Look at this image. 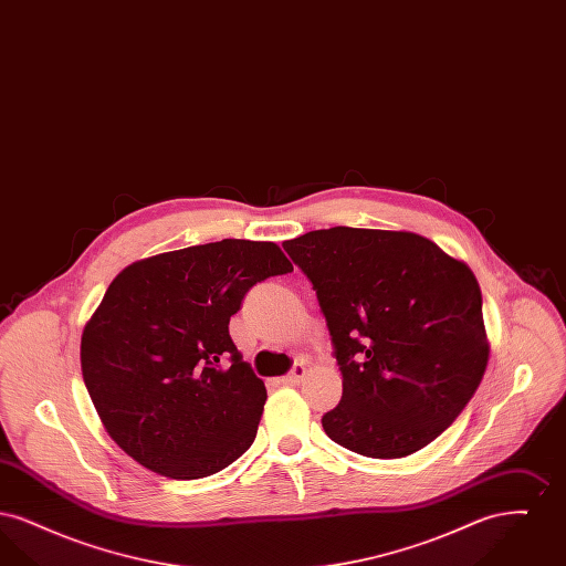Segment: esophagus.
I'll return each mask as SVG.
<instances>
[{
  "label": "esophagus",
  "mask_w": 566,
  "mask_h": 566,
  "mask_svg": "<svg viewBox=\"0 0 566 566\" xmlns=\"http://www.w3.org/2000/svg\"><path fill=\"white\" fill-rule=\"evenodd\" d=\"M305 374H307L305 365H295V367L291 369V374H289V376L282 377V384H289V386H296V384H301V379L305 377Z\"/></svg>",
  "instance_id": "obj_1"
}]
</instances>
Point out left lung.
<instances>
[{"mask_svg":"<svg viewBox=\"0 0 566 566\" xmlns=\"http://www.w3.org/2000/svg\"><path fill=\"white\" fill-rule=\"evenodd\" d=\"M282 245L316 291L344 377L324 432L369 458L429 446L471 401L488 365L473 271L409 231L333 227Z\"/></svg>","mask_w":566,"mask_h":566,"instance_id":"left-lung-1","label":"left lung"}]
</instances>
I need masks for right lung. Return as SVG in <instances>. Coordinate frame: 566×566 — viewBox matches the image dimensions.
Instances as JSON below:
<instances>
[{
	"mask_svg": "<svg viewBox=\"0 0 566 566\" xmlns=\"http://www.w3.org/2000/svg\"><path fill=\"white\" fill-rule=\"evenodd\" d=\"M293 271L273 242L222 240L120 271L82 331L84 386L109 437L142 467L199 480L252 446L268 390L229 321L243 296Z\"/></svg>",
	"mask_w": 566,
	"mask_h": 566,
	"instance_id": "right-lung-1",
	"label": "right lung"
}]
</instances>
